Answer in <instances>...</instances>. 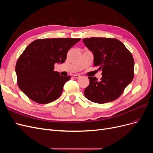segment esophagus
Here are the masks:
<instances>
[{
	"instance_id": "34e87169",
	"label": "esophagus",
	"mask_w": 153,
	"mask_h": 153,
	"mask_svg": "<svg viewBox=\"0 0 153 153\" xmlns=\"http://www.w3.org/2000/svg\"><path fill=\"white\" fill-rule=\"evenodd\" d=\"M73 76L75 78H80L81 77V75H78V74H75V75H73Z\"/></svg>"
}]
</instances>
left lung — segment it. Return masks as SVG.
Here are the masks:
<instances>
[{
  "instance_id": "left-lung-1",
  "label": "left lung",
  "mask_w": 153,
  "mask_h": 153,
  "mask_svg": "<svg viewBox=\"0 0 153 153\" xmlns=\"http://www.w3.org/2000/svg\"><path fill=\"white\" fill-rule=\"evenodd\" d=\"M82 41L94 55V66L102 71L100 82L95 76H88L90 83L84 90L85 98L96 103L117 99L133 79L132 54L121 41L115 38L94 37Z\"/></svg>"
}]
</instances>
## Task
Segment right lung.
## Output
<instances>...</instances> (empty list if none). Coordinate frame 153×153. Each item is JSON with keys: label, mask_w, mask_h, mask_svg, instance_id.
<instances>
[{"label": "right lung", "mask_w": 153, "mask_h": 153, "mask_svg": "<svg viewBox=\"0 0 153 153\" xmlns=\"http://www.w3.org/2000/svg\"><path fill=\"white\" fill-rule=\"evenodd\" d=\"M80 38L36 39L18 58L15 70L20 90L31 100L47 104L59 98L64 85L71 78L54 71L55 63H63L67 53Z\"/></svg>", "instance_id": "right-lung-1"}]
</instances>
